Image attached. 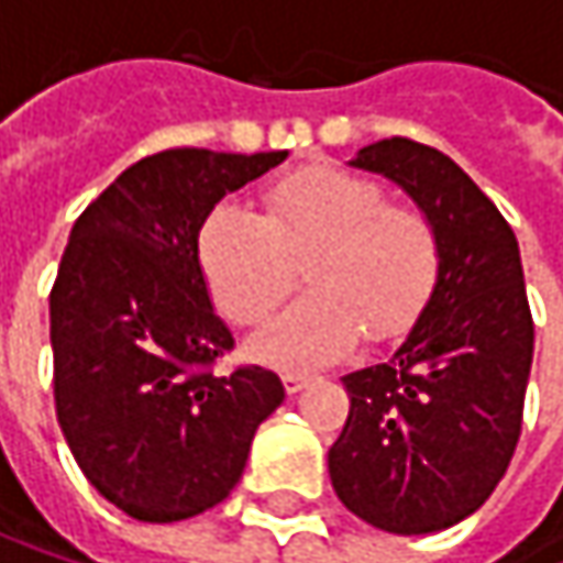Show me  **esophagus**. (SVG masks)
Instances as JSON below:
<instances>
[{
	"label": "esophagus",
	"mask_w": 563,
	"mask_h": 563,
	"mask_svg": "<svg viewBox=\"0 0 563 563\" xmlns=\"http://www.w3.org/2000/svg\"><path fill=\"white\" fill-rule=\"evenodd\" d=\"M309 382H312V378H309V375H302V372H286V375H283V388H286L289 394H299L306 385H309Z\"/></svg>",
	"instance_id": "obj_1"
}]
</instances>
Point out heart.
<instances>
[{
	"label": "heart",
	"mask_w": 563,
	"mask_h": 563,
	"mask_svg": "<svg viewBox=\"0 0 563 563\" xmlns=\"http://www.w3.org/2000/svg\"><path fill=\"white\" fill-rule=\"evenodd\" d=\"M198 261L218 309L247 329L277 312L306 264L312 292L251 342V355L316 368L349 355L362 332L388 342L417 322L440 277V238L375 178L312 166L280 178L264 214L218 205L198 231Z\"/></svg>",
	"instance_id": "1"
}]
</instances>
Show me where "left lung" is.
Instances as JSON below:
<instances>
[{"mask_svg": "<svg viewBox=\"0 0 563 563\" xmlns=\"http://www.w3.org/2000/svg\"><path fill=\"white\" fill-rule=\"evenodd\" d=\"M349 166L391 178L430 218L440 277L391 358L342 378L352 407L329 476L362 521L430 534L493 496L521 433L534 322L518 241L440 150L391 136Z\"/></svg>", "mask_w": 563, "mask_h": 563, "instance_id": "8db88e82", "label": "left lung"}]
</instances>
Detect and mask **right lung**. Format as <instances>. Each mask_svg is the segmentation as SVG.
<instances>
[{
	"mask_svg": "<svg viewBox=\"0 0 563 563\" xmlns=\"http://www.w3.org/2000/svg\"><path fill=\"white\" fill-rule=\"evenodd\" d=\"M289 153L166 150L74 221L52 289L55 407L90 486L140 521H181L238 486L257 427L283 404L211 306L198 231L214 205Z\"/></svg>",
	"mask_w": 563,
	"mask_h": 563,
	"instance_id": "add662e5",
	"label": "right lung"
}]
</instances>
